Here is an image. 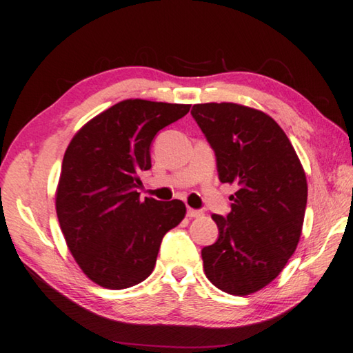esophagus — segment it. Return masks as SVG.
Segmentation results:
<instances>
[{
  "instance_id": "obj_1",
  "label": "esophagus",
  "mask_w": 353,
  "mask_h": 353,
  "mask_svg": "<svg viewBox=\"0 0 353 353\" xmlns=\"http://www.w3.org/2000/svg\"><path fill=\"white\" fill-rule=\"evenodd\" d=\"M187 216L188 218H201V216H204V212H202V210H194V208H188Z\"/></svg>"
}]
</instances>
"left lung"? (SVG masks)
I'll return each instance as SVG.
<instances>
[{
    "instance_id": "obj_1",
    "label": "left lung",
    "mask_w": 353,
    "mask_h": 353,
    "mask_svg": "<svg viewBox=\"0 0 353 353\" xmlns=\"http://www.w3.org/2000/svg\"><path fill=\"white\" fill-rule=\"evenodd\" d=\"M191 117L214 151L219 181L235 183L227 216L212 214L216 243L202 249L207 279L248 296L276 279L294 254L307 207V177L271 117L234 103L196 104Z\"/></svg>"
}]
</instances>
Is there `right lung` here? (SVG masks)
Instances as JSON below:
<instances>
[{"instance_id": "obj_1", "label": "right lung", "mask_w": 353, "mask_h": 353, "mask_svg": "<svg viewBox=\"0 0 353 353\" xmlns=\"http://www.w3.org/2000/svg\"><path fill=\"white\" fill-rule=\"evenodd\" d=\"M190 107L121 101L88 121L65 151L56 193L59 224L94 283L123 290L143 282L165 234L183 219L182 201H140L137 188L139 172L151 168L154 137Z\"/></svg>"}]
</instances>
